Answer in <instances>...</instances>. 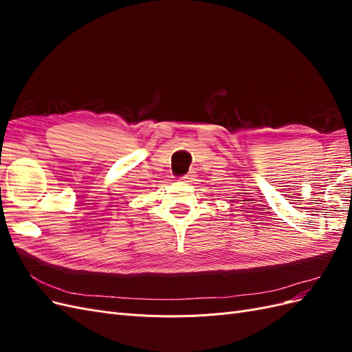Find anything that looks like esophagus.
<instances>
[{"mask_svg": "<svg viewBox=\"0 0 352 352\" xmlns=\"http://www.w3.org/2000/svg\"><path fill=\"white\" fill-rule=\"evenodd\" d=\"M180 179L185 180V182H194V180H195V176H194L192 173H188V175L182 176V177H180Z\"/></svg>", "mask_w": 352, "mask_h": 352, "instance_id": "obj_1", "label": "esophagus"}]
</instances>
